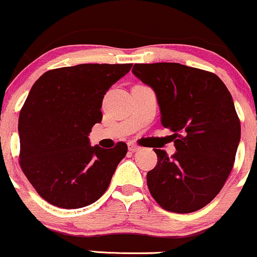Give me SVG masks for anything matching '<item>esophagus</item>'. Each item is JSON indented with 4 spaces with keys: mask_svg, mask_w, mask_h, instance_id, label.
<instances>
[{
    "mask_svg": "<svg viewBox=\"0 0 257 257\" xmlns=\"http://www.w3.org/2000/svg\"><path fill=\"white\" fill-rule=\"evenodd\" d=\"M128 148H129V150H131L132 153H136V152H138L139 149H141V147H139V145H137L136 143H129Z\"/></svg>",
    "mask_w": 257,
    "mask_h": 257,
    "instance_id": "34e87169",
    "label": "esophagus"
}]
</instances>
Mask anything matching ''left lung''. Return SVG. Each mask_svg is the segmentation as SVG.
I'll use <instances>...</instances> for the list:
<instances>
[{
	"label": "left lung",
	"mask_w": 257,
	"mask_h": 257,
	"mask_svg": "<svg viewBox=\"0 0 257 257\" xmlns=\"http://www.w3.org/2000/svg\"><path fill=\"white\" fill-rule=\"evenodd\" d=\"M132 72L154 89L160 121L173 132L175 154L155 149L147 184L163 209L188 214L220 193L235 163L240 119L216 74L180 63L134 64Z\"/></svg>",
	"instance_id": "left-lung-1"
}]
</instances>
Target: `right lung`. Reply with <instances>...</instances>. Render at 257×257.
Wrapping results in <instances>:
<instances>
[{
    "label": "right lung",
    "instance_id": "right-lung-1",
    "mask_svg": "<svg viewBox=\"0 0 257 257\" xmlns=\"http://www.w3.org/2000/svg\"><path fill=\"white\" fill-rule=\"evenodd\" d=\"M126 64H78L47 71L36 80L18 119L20 165L41 198L62 209L97 201L128 147H90L102 121L105 93L131 71Z\"/></svg>",
    "mask_w": 257,
    "mask_h": 257
}]
</instances>
